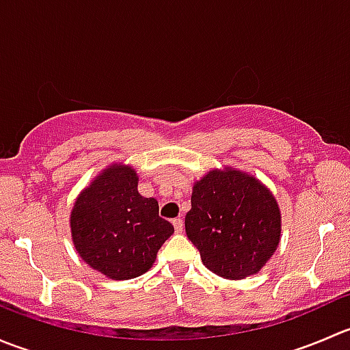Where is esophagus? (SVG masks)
Returning <instances> with one entry per match:
<instances>
[{"label": "esophagus", "mask_w": 350, "mask_h": 350, "mask_svg": "<svg viewBox=\"0 0 350 350\" xmlns=\"http://www.w3.org/2000/svg\"><path fill=\"white\" fill-rule=\"evenodd\" d=\"M172 225H174V230L178 232V234H181V232L185 230V221H183V218H174V220H172Z\"/></svg>", "instance_id": "esophagus-1"}]
</instances>
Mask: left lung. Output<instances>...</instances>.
Wrapping results in <instances>:
<instances>
[{
  "mask_svg": "<svg viewBox=\"0 0 350 350\" xmlns=\"http://www.w3.org/2000/svg\"><path fill=\"white\" fill-rule=\"evenodd\" d=\"M186 235L227 280L256 274L278 249L281 213L269 189L241 171H210L193 186Z\"/></svg>",
  "mask_w": 350,
  "mask_h": 350,
  "instance_id": "8db88e82",
  "label": "left lung"
}]
</instances>
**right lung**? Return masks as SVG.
<instances>
[{"mask_svg": "<svg viewBox=\"0 0 350 350\" xmlns=\"http://www.w3.org/2000/svg\"><path fill=\"white\" fill-rule=\"evenodd\" d=\"M137 172L111 165L76 200L70 232L76 250L111 280H132L152 267L157 250L174 234L159 217V203L137 191Z\"/></svg>", "mask_w": 350, "mask_h": 350, "instance_id": "add662e5", "label": "right lung"}]
</instances>
